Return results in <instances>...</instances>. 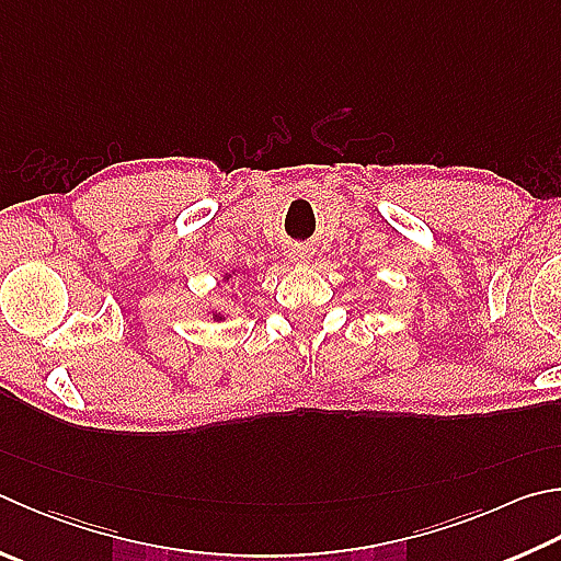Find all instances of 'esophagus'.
<instances>
[{"label": "esophagus", "instance_id": "1", "mask_svg": "<svg viewBox=\"0 0 561 561\" xmlns=\"http://www.w3.org/2000/svg\"><path fill=\"white\" fill-rule=\"evenodd\" d=\"M289 260H291L294 264H309L311 250H307V248H291V250H289Z\"/></svg>", "mask_w": 561, "mask_h": 561}]
</instances>
